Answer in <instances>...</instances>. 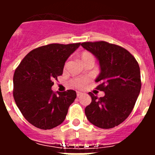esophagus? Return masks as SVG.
Returning a JSON list of instances; mask_svg holds the SVG:
<instances>
[{
    "mask_svg": "<svg viewBox=\"0 0 155 155\" xmlns=\"http://www.w3.org/2000/svg\"><path fill=\"white\" fill-rule=\"evenodd\" d=\"M82 94V92H81V91H77V96L79 97L80 95H81Z\"/></svg>",
    "mask_w": 155,
    "mask_h": 155,
    "instance_id": "1",
    "label": "esophagus"
}]
</instances>
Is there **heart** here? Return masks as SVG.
I'll return each instance as SVG.
<instances>
[{
  "instance_id": "obj_1",
  "label": "heart",
  "mask_w": 155,
  "mask_h": 155,
  "mask_svg": "<svg viewBox=\"0 0 155 155\" xmlns=\"http://www.w3.org/2000/svg\"><path fill=\"white\" fill-rule=\"evenodd\" d=\"M79 57L84 64L90 62L94 63V56L89 51H82L79 54ZM88 81H89V78H76L71 80V85L76 88H82Z\"/></svg>"
}]
</instances>
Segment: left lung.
Returning a JSON list of instances; mask_svg holds the SVG:
<instances>
[{
  "label": "left lung",
  "instance_id": "left-lung-1",
  "mask_svg": "<svg viewBox=\"0 0 155 155\" xmlns=\"http://www.w3.org/2000/svg\"><path fill=\"white\" fill-rule=\"evenodd\" d=\"M81 46L99 61L96 88L105 92L101 98L88 93L91 102L84 110L86 117L99 128H113L128 117L136 103L141 88L139 64L128 50L117 45L98 41Z\"/></svg>",
  "mask_w": 155,
  "mask_h": 155
}]
</instances>
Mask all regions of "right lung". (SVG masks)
<instances>
[{
  "label": "right lung",
  "instance_id": "add662e5",
  "mask_svg": "<svg viewBox=\"0 0 155 155\" xmlns=\"http://www.w3.org/2000/svg\"><path fill=\"white\" fill-rule=\"evenodd\" d=\"M81 45L52 43L31 50L16 68L13 96L25 119L41 130H50L64 121L76 91H52L53 81L63 74L64 64Z\"/></svg>",
  "mask_w": 155,
  "mask_h": 155
}]
</instances>
